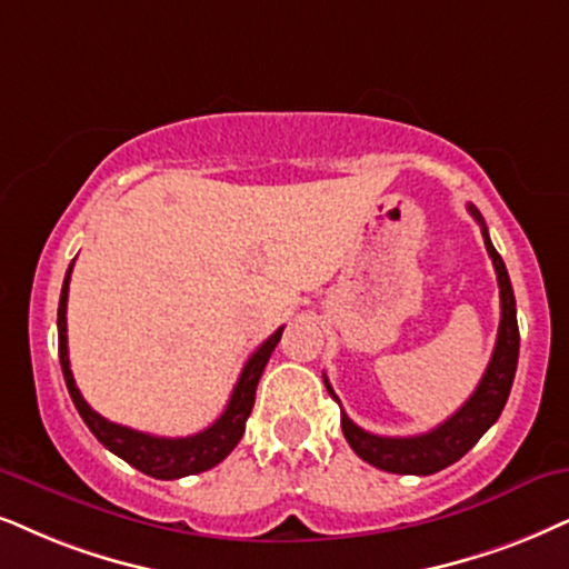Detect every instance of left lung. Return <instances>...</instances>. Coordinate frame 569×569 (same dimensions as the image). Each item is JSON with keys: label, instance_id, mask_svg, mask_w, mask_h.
<instances>
[{"label": "left lung", "instance_id": "obj_1", "mask_svg": "<svg viewBox=\"0 0 569 569\" xmlns=\"http://www.w3.org/2000/svg\"><path fill=\"white\" fill-rule=\"evenodd\" d=\"M470 214L480 222L483 231V241L491 257L496 280H499V297H501V320H499V336H496V347L491 355V362L480 378V383L472 397L457 409L449 420L441 426L428 430L420 436L407 438H391V436H376L362 430L349 420L347 412H341V428L343 436L355 455L372 467L386 472H397V476H433V472L443 470V467L455 465L462 459L467 451L480 441V436L499 420L501 409H505L509 399V388H512L517 357H520V330H517V309H515V293L512 283H509V272L505 268V260L499 251L493 249L491 239H488V228L476 207L470 204ZM326 380L328 393L338 401V397Z\"/></svg>", "mask_w": 569, "mask_h": 569}]
</instances>
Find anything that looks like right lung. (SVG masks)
I'll return each mask as SVG.
<instances>
[{
    "label": "right lung",
    "mask_w": 569,
    "mask_h": 569,
    "mask_svg": "<svg viewBox=\"0 0 569 569\" xmlns=\"http://www.w3.org/2000/svg\"><path fill=\"white\" fill-rule=\"evenodd\" d=\"M70 272H73V262H70L68 272H64V283L60 293V307H57V338H60V365L64 383H68L70 399L78 409V415L83 417V422L89 430L97 436L99 443H104V449H110L112 455L126 459L128 465H133L136 470H141L143 476H152L157 480H176L183 476H197L222 462L236 443L241 441L243 428H247V417L254 407V393L257 383H260L264 365L272 355V349L278 347L280 333L283 328H278L260 349L254 351L243 365L239 380H236L231 401H228L226 412L212 422L210 428H204L201 433L186 436V438H162V436H149L141 430L118 426V422L104 420L102 415L93 412L86 405V399L78 391L73 372H70V359H68V289H70Z\"/></svg>",
    "instance_id": "obj_1"
}]
</instances>
